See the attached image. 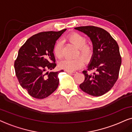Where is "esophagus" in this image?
<instances>
[{
	"label": "esophagus",
	"mask_w": 132,
	"mask_h": 132,
	"mask_svg": "<svg viewBox=\"0 0 132 132\" xmlns=\"http://www.w3.org/2000/svg\"><path fill=\"white\" fill-rule=\"evenodd\" d=\"M66 72H67V73H70V74H72V75H74L77 73V72H69V71H66Z\"/></svg>",
	"instance_id": "obj_1"
}]
</instances>
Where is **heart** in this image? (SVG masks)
Wrapping results in <instances>:
<instances>
[{"mask_svg": "<svg viewBox=\"0 0 132 132\" xmlns=\"http://www.w3.org/2000/svg\"><path fill=\"white\" fill-rule=\"evenodd\" d=\"M68 39L78 48V51L77 55L80 54L84 60L87 61L90 59L93 54L92 46L86 43V38L81 34L77 32H73L68 36ZM54 53L58 59H61L63 56L62 43L61 42H57L54 47ZM84 60L81 57H77L74 59H66L61 60L59 63V67L66 71L72 72L80 69L83 66Z\"/></svg>", "mask_w": 132, "mask_h": 132, "instance_id": "obj_1", "label": "heart"}]
</instances>
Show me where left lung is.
<instances>
[{
  "label": "left lung",
  "instance_id": "left-lung-1",
  "mask_svg": "<svg viewBox=\"0 0 132 132\" xmlns=\"http://www.w3.org/2000/svg\"><path fill=\"white\" fill-rule=\"evenodd\" d=\"M75 29L86 34L92 41L93 54L87 70L96 71L93 74L82 71L85 79L80 85V89L90 95H103L112 88L118 78L121 64L118 45L103 28L86 26Z\"/></svg>",
  "mask_w": 132,
  "mask_h": 132
}]
</instances>
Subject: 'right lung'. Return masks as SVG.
Returning a JSON list of instances; mask_svg holds the SVG:
<instances>
[{
    "instance_id": "obj_1",
    "label": "right lung",
    "mask_w": 132,
    "mask_h": 132,
    "mask_svg": "<svg viewBox=\"0 0 132 132\" xmlns=\"http://www.w3.org/2000/svg\"><path fill=\"white\" fill-rule=\"evenodd\" d=\"M66 29L46 31L35 34L20 48L14 62L15 75L19 82L31 96L37 99L48 97L57 89L58 72H51L56 66L54 47Z\"/></svg>"
}]
</instances>
